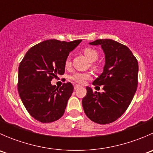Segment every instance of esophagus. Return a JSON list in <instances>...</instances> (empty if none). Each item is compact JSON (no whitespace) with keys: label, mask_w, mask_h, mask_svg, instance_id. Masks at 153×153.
<instances>
[{"label":"esophagus","mask_w":153,"mask_h":153,"mask_svg":"<svg viewBox=\"0 0 153 153\" xmlns=\"http://www.w3.org/2000/svg\"><path fill=\"white\" fill-rule=\"evenodd\" d=\"M79 87H81V86L78 85V84H75V85L74 86V89H78Z\"/></svg>","instance_id":"esophagus-1"}]
</instances>
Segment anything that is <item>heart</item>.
I'll list each match as a JSON object with an SVG mask.
<instances>
[{
    "label": "heart",
    "mask_w": 153,
    "mask_h": 153,
    "mask_svg": "<svg viewBox=\"0 0 153 153\" xmlns=\"http://www.w3.org/2000/svg\"><path fill=\"white\" fill-rule=\"evenodd\" d=\"M84 54L90 61H95L98 59V54L96 50L92 48L86 47L84 49ZM65 67L68 68L71 66V59L67 57L65 60ZM91 78V75L89 72H75L70 75V79L75 81L78 84H84L88 79Z\"/></svg>",
    "instance_id": "b5f03b06"
}]
</instances>
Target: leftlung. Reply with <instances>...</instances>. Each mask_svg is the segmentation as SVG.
Masks as SVG:
<instances>
[{"label": "left lung", "mask_w": 153, "mask_h": 153, "mask_svg": "<svg viewBox=\"0 0 153 153\" xmlns=\"http://www.w3.org/2000/svg\"><path fill=\"white\" fill-rule=\"evenodd\" d=\"M89 44L101 45L105 54L104 72L92 83L94 86L104 85V92H93L86 86L83 108L91 121L109 124L124 114L136 92L138 61L126 46L113 40L98 39Z\"/></svg>", "instance_id": "left-lung-1"}]
</instances>
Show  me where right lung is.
Masks as SVG:
<instances>
[{
	"instance_id": "add662e5",
	"label": "right lung",
	"mask_w": 153,
	"mask_h": 153,
	"mask_svg": "<svg viewBox=\"0 0 153 153\" xmlns=\"http://www.w3.org/2000/svg\"><path fill=\"white\" fill-rule=\"evenodd\" d=\"M81 42L44 41L31 47L20 63L18 93L29 115L37 121L53 122L64 115L74 87L68 82L56 88L51 81L64 75L66 58Z\"/></svg>"
}]
</instances>
